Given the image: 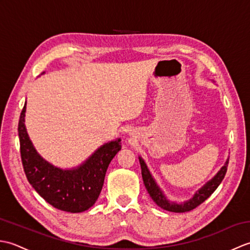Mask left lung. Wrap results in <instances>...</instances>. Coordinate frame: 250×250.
Here are the masks:
<instances>
[{
	"label": "left lung",
	"instance_id": "obj_1",
	"mask_svg": "<svg viewBox=\"0 0 250 250\" xmlns=\"http://www.w3.org/2000/svg\"><path fill=\"white\" fill-rule=\"evenodd\" d=\"M139 159H140L141 168H142L143 182H144V185L148 191V193L150 195V198L159 207H161V208L168 211H173V213H187V211L194 209L195 207H198L200 204L203 203L206 199H208L211 195V193L218 188V186L222 182V179L225 178V175L228 169V163H229V160H228L225 166L221 167L220 171L217 173L216 176L211 179L210 182L207 183L204 187H202L198 192L193 195L192 199L185 202L183 204H177L168 201L166 196H164L162 191L158 187L155 180H153L149 171H148L144 160H143L141 157Z\"/></svg>",
	"mask_w": 250,
	"mask_h": 250
}]
</instances>
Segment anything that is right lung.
<instances>
[{
	"label": "right lung",
	"mask_w": 250,
	"mask_h": 250,
	"mask_svg": "<svg viewBox=\"0 0 250 250\" xmlns=\"http://www.w3.org/2000/svg\"><path fill=\"white\" fill-rule=\"evenodd\" d=\"M24 113L25 104L20 114L18 134L21 161L29 183L47 203L58 209L67 213L89 209L99 198L110 161L121 149L120 140L100 147L81 167L63 171L36 152L26 133Z\"/></svg>",
	"instance_id": "right-lung-1"
}]
</instances>
